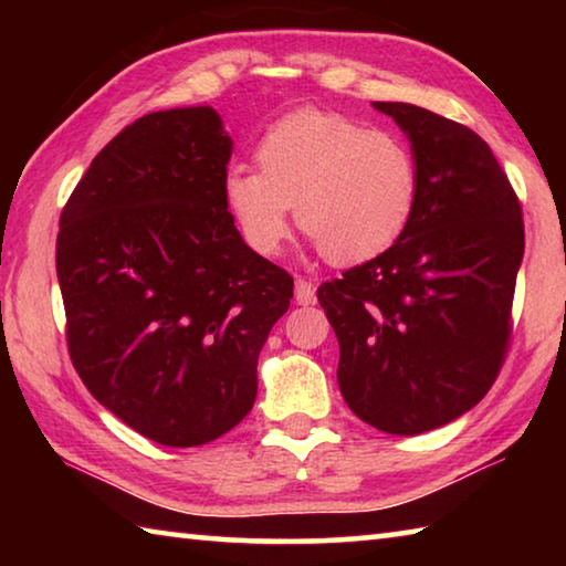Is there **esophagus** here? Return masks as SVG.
<instances>
[{"mask_svg": "<svg viewBox=\"0 0 566 566\" xmlns=\"http://www.w3.org/2000/svg\"><path fill=\"white\" fill-rule=\"evenodd\" d=\"M294 300L300 304H314V300H317V290H314V284L310 280H304V276H300L294 284Z\"/></svg>", "mask_w": 566, "mask_h": 566, "instance_id": "34e87169", "label": "esophagus"}]
</instances>
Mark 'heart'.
Returning a JSON list of instances; mask_svg holds the SVG:
<instances>
[{
	"label": "heart",
	"instance_id": "b5f03b06",
	"mask_svg": "<svg viewBox=\"0 0 566 566\" xmlns=\"http://www.w3.org/2000/svg\"><path fill=\"white\" fill-rule=\"evenodd\" d=\"M256 169L232 167L224 197L247 244L280 252L290 212L334 264L395 247L415 217L421 171L407 139L324 112H296L264 132Z\"/></svg>",
	"mask_w": 566,
	"mask_h": 566
}]
</instances>
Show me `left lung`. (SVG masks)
Masks as SVG:
<instances>
[{
  "mask_svg": "<svg viewBox=\"0 0 566 566\" xmlns=\"http://www.w3.org/2000/svg\"><path fill=\"white\" fill-rule=\"evenodd\" d=\"M411 142L421 187L399 242L317 290L339 339L349 409L411 437L482 399L512 342L524 254L520 197L492 149L464 124L405 102H375Z\"/></svg>",
  "mask_w": 566,
  "mask_h": 566,
  "instance_id": "left-lung-1",
  "label": "left lung"
}]
</instances>
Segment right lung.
Returning <instances> with one entry per match:
<instances>
[{
	"instance_id": "add662e5",
	"label": "right lung",
	"mask_w": 566,
	"mask_h": 566,
	"mask_svg": "<svg viewBox=\"0 0 566 566\" xmlns=\"http://www.w3.org/2000/svg\"><path fill=\"white\" fill-rule=\"evenodd\" d=\"M232 139L212 107L124 127L66 199L56 276L66 349L99 405L165 447L242 421L292 274L252 252L227 209Z\"/></svg>"
}]
</instances>
